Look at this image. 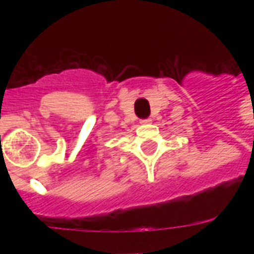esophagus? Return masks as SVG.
<instances>
[{
  "mask_svg": "<svg viewBox=\"0 0 254 254\" xmlns=\"http://www.w3.org/2000/svg\"><path fill=\"white\" fill-rule=\"evenodd\" d=\"M139 123L142 124V125H145V124H150V123H151V120H150V119H145V120H141Z\"/></svg>",
  "mask_w": 254,
  "mask_h": 254,
  "instance_id": "1",
  "label": "esophagus"
}]
</instances>
